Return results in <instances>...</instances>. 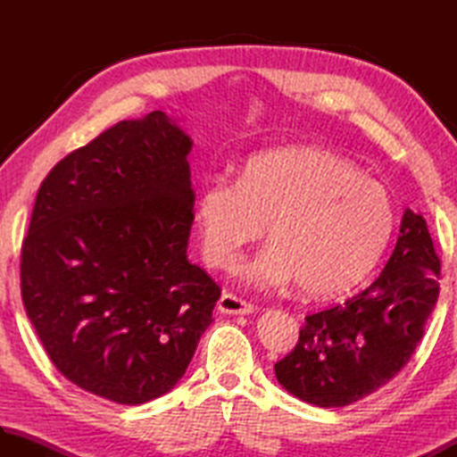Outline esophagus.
<instances>
[{"label":"esophagus","mask_w":457,"mask_h":457,"mask_svg":"<svg viewBox=\"0 0 457 457\" xmlns=\"http://www.w3.org/2000/svg\"><path fill=\"white\" fill-rule=\"evenodd\" d=\"M218 310L221 314H229V316H241V314H251L255 310V306L247 303V300L239 298L231 293H223L218 300Z\"/></svg>","instance_id":"34e87169"}]
</instances>
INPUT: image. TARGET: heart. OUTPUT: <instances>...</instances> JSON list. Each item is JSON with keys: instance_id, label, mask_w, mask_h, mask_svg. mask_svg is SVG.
Masks as SVG:
<instances>
[{"instance_id": "1", "label": "heart", "mask_w": 457, "mask_h": 457, "mask_svg": "<svg viewBox=\"0 0 457 457\" xmlns=\"http://www.w3.org/2000/svg\"><path fill=\"white\" fill-rule=\"evenodd\" d=\"M200 249L210 265L236 267L245 245L270 244L247 278L273 288L296 280L308 296L344 295L371 273L391 244L389 190L342 154L312 145L249 159L239 180L213 177L194 202Z\"/></svg>"}]
</instances>
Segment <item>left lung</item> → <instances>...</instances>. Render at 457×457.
I'll use <instances>...</instances> for the list:
<instances>
[{
    "label": "left lung",
    "mask_w": 457,
    "mask_h": 457,
    "mask_svg": "<svg viewBox=\"0 0 457 457\" xmlns=\"http://www.w3.org/2000/svg\"><path fill=\"white\" fill-rule=\"evenodd\" d=\"M440 257L420 213L406 210L383 273L361 293L306 316L275 375L296 399L347 406L386 385L411 361L440 295Z\"/></svg>",
    "instance_id": "obj_1"
}]
</instances>
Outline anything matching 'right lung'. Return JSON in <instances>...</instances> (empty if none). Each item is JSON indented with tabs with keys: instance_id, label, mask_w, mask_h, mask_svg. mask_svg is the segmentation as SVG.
<instances>
[{
	"instance_id": "right-lung-1",
	"label": "right lung",
	"mask_w": 457,
	"mask_h": 457,
	"mask_svg": "<svg viewBox=\"0 0 457 457\" xmlns=\"http://www.w3.org/2000/svg\"><path fill=\"white\" fill-rule=\"evenodd\" d=\"M192 141L162 112L54 164L21 247V296L68 381L118 404L169 393L221 295L187 257Z\"/></svg>"
}]
</instances>
